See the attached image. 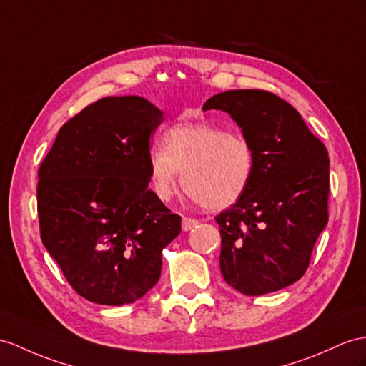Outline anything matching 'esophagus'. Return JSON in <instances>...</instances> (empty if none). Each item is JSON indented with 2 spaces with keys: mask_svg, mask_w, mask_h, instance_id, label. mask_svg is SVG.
I'll return each instance as SVG.
<instances>
[{
  "mask_svg": "<svg viewBox=\"0 0 366 366\" xmlns=\"http://www.w3.org/2000/svg\"><path fill=\"white\" fill-rule=\"evenodd\" d=\"M200 224V222L197 219H191V217H183V222H182V228L183 231H191L192 228H195Z\"/></svg>",
  "mask_w": 366,
  "mask_h": 366,
  "instance_id": "1",
  "label": "esophagus"
}]
</instances>
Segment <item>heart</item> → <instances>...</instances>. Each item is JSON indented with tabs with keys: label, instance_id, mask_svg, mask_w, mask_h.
<instances>
[{
	"label": "heart",
	"instance_id": "obj_1",
	"mask_svg": "<svg viewBox=\"0 0 366 366\" xmlns=\"http://www.w3.org/2000/svg\"><path fill=\"white\" fill-rule=\"evenodd\" d=\"M150 184L169 202L178 178L194 202L211 211L234 204L252 183L254 152L245 137L207 122L177 124L164 132L163 144L147 157Z\"/></svg>",
	"mask_w": 366,
	"mask_h": 366
}]
</instances>
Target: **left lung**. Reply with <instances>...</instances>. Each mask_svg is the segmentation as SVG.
<instances>
[{
	"mask_svg": "<svg viewBox=\"0 0 366 366\" xmlns=\"http://www.w3.org/2000/svg\"><path fill=\"white\" fill-rule=\"evenodd\" d=\"M227 112L254 152L245 194L220 212V272L244 295L297 282L327 224L329 158L301 114L264 90H231L204 102Z\"/></svg>",
	"mask_w": 366,
	"mask_h": 366,
	"instance_id": "left-lung-1",
	"label": "left lung"
}]
</instances>
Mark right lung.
<instances>
[{"mask_svg":"<svg viewBox=\"0 0 366 366\" xmlns=\"http://www.w3.org/2000/svg\"><path fill=\"white\" fill-rule=\"evenodd\" d=\"M163 121L144 97H102L60 127L39 169L43 245L88 301L144 297L180 234L182 217L147 188L150 135Z\"/></svg>","mask_w":366,"mask_h":366,"instance_id":"add662e5","label":"right lung"}]
</instances>
